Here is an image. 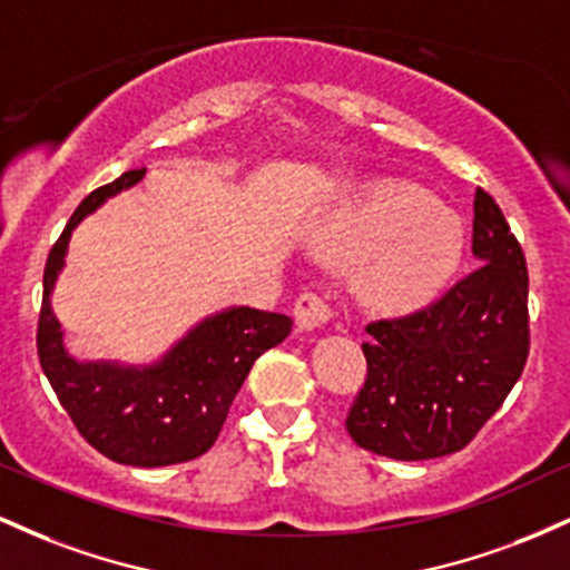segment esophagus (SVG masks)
Masks as SVG:
<instances>
[{
    "instance_id": "1",
    "label": "esophagus",
    "mask_w": 570,
    "mask_h": 570,
    "mask_svg": "<svg viewBox=\"0 0 570 570\" xmlns=\"http://www.w3.org/2000/svg\"><path fill=\"white\" fill-rule=\"evenodd\" d=\"M332 316H335V307L318 292L299 294L297 303H294V322L303 332L322 330L324 324L332 322Z\"/></svg>"
}]
</instances>
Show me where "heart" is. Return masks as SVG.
<instances>
[{
	"instance_id": "b5f03b06",
	"label": "heart",
	"mask_w": 570,
	"mask_h": 570,
	"mask_svg": "<svg viewBox=\"0 0 570 570\" xmlns=\"http://www.w3.org/2000/svg\"><path fill=\"white\" fill-rule=\"evenodd\" d=\"M466 230L458 214L434 206L412 185H385L351 214L345 248L374 254L367 286L385 303H417L434 294L461 263Z\"/></svg>"
}]
</instances>
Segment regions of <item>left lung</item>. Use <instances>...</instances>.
Here are the masks:
<instances>
[{"mask_svg":"<svg viewBox=\"0 0 570 570\" xmlns=\"http://www.w3.org/2000/svg\"><path fill=\"white\" fill-rule=\"evenodd\" d=\"M472 252L474 271L440 299L367 324V377L345 417L358 448L396 461L458 453L520 381L531 348L528 265L482 187Z\"/></svg>","mask_w":570,"mask_h":570,"instance_id":"obj_1","label":"left lung"}]
</instances>
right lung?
<instances>
[{
  "label": "right lung",
  "instance_id": "1",
  "mask_svg": "<svg viewBox=\"0 0 570 570\" xmlns=\"http://www.w3.org/2000/svg\"><path fill=\"white\" fill-rule=\"evenodd\" d=\"M141 176L144 168H134L112 185L94 189L50 248L37 353L58 402L85 442L109 461L155 469L193 461L217 442L248 370L267 348H276L289 337L292 318L257 307H230L200 322L158 364L144 370L71 358L63 348L61 324L50 307V292L63 267L69 235L80 219L120 189L136 185Z\"/></svg>",
  "mask_w": 570,
  "mask_h": 570
}]
</instances>
